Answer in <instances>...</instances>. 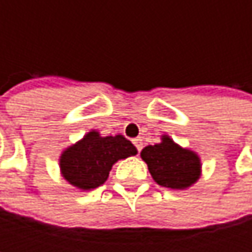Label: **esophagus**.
<instances>
[{"instance_id":"34e87169","label":"esophagus","mask_w":252,"mask_h":252,"mask_svg":"<svg viewBox=\"0 0 252 252\" xmlns=\"http://www.w3.org/2000/svg\"><path fill=\"white\" fill-rule=\"evenodd\" d=\"M132 143H134V146L137 147V150L140 152V150H141V147H143V140H141L140 137H137V138H134V140H132Z\"/></svg>"}]
</instances>
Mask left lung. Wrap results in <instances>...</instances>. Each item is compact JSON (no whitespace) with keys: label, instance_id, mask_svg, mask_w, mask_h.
<instances>
[{"label":"left lung","instance_id":"8db88e82","mask_svg":"<svg viewBox=\"0 0 252 252\" xmlns=\"http://www.w3.org/2000/svg\"><path fill=\"white\" fill-rule=\"evenodd\" d=\"M141 159L147 163L153 179L166 188L184 189L200 178V158L179 147L168 135L162 137V143L144 147Z\"/></svg>","mask_w":252,"mask_h":252}]
</instances>
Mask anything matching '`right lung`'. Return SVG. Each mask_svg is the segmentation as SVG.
<instances>
[{"instance_id": "right-lung-1", "label": "right lung", "mask_w": 252, "mask_h": 252, "mask_svg": "<svg viewBox=\"0 0 252 252\" xmlns=\"http://www.w3.org/2000/svg\"><path fill=\"white\" fill-rule=\"evenodd\" d=\"M135 153L137 149L124 135L102 137L97 131H90L83 140L64 150L60 168L71 185L86 191L102 185L115 162Z\"/></svg>"}]
</instances>
